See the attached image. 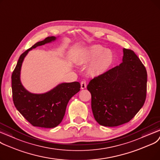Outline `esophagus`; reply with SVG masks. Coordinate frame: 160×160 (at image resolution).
Instances as JSON below:
<instances>
[{"label":"esophagus","mask_w":160,"mask_h":160,"mask_svg":"<svg viewBox=\"0 0 160 160\" xmlns=\"http://www.w3.org/2000/svg\"><path fill=\"white\" fill-rule=\"evenodd\" d=\"M87 87V83L85 81H82L81 82V89H85Z\"/></svg>","instance_id":"1"}]
</instances>
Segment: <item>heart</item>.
<instances>
[{
	"label": "heart",
	"instance_id": "heart-1",
	"mask_svg": "<svg viewBox=\"0 0 160 160\" xmlns=\"http://www.w3.org/2000/svg\"><path fill=\"white\" fill-rule=\"evenodd\" d=\"M115 61L113 52L100 45H92L87 48L81 57L80 62L89 64V72L98 76L107 72Z\"/></svg>",
	"mask_w": 160,
	"mask_h": 160
}]
</instances>
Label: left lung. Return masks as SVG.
<instances>
[{
  "label": "left lung",
  "mask_w": 160,
  "mask_h": 160,
  "mask_svg": "<svg viewBox=\"0 0 160 160\" xmlns=\"http://www.w3.org/2000/svg\"><path fill=\"white\" fill-rule=\"evenodd\" d=\"M123 54L119 66L94 78L87 85L94 118L102 126L128 122L146 100V68L132 50L124 48Z\"/></svg>",
  "instance_id": "left-lung-1"
}]
</instances>
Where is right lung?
Segmentation results:
<instances>
[{"mask_svg": "<svg viewBox=\"0 0 160 160\" xmlns=\"http://www.w3.org/2000/svg\"><path fill=\"white\" fill-rule=\"evenodd\" d=\"M49 36L37 42L20 56L12 75L13 103L18 111L34 126L52 128L61 122L68 102L80 90L79 82H62L43 94H33L22 86L20 79L21 66L29 51L56 40Z\"/></svg>", "mask_w": 160, "mask_h": 160, "instance_id": "obj_1", "label": "right lung"}]
</instances>
